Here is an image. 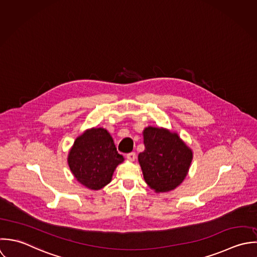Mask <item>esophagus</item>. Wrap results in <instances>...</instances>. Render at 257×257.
<instances>
[{"instance_id":"34e87169","label":"esophagus","mask_w":257,"mask_h":257,"mask_svg":"<svg viewBox=\"0 0 257 257\" xmlns=\"http://www.w3.org/2000/svg\"><path fill=\"white\" fill-rule=\"evenodd\" d=\"M126 159L128 160V161H131V162H134L135 160H136V153H130V154H127L126 155Z\"/></svg>"}]
</instances>
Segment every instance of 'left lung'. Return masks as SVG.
<instances>
[{
    "mask_svg": "<svg viewBox=\"0 0 257 257\" xmlns=\"http://www.w3.org/2000/svg\"><path fill=\"white\" fill-rule=\"evenodd\" d=\"M143 134L145 151L139 155V163L146 182L156 192L174 189L188 172L192 151L167 128L148 126Z\"/></svg>",
    "mask_w": 257,
    "mask_h": 257,
    "instance_id": "left-lung-1",
    "label": "left lung"
}]
</instances>
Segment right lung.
Segmentation results:
<instances>
[{
	"label": "right lung",
	"instance_id": "1",
	"mask_svg": "<svg viewBox=\"0 0 257 257\" xmlns=\"http://www.w3.org/2000/svg\"><path fill=\"white\" fill-rule=\"evenodd\" d=\"M123 162L116 152L109 133L102 127H92L78 137L68 156L70 170L76 179L92 190L110 182L115 168Z\"/></svg>",
	"mask_w": 257,
	"mask_h": 257
}]
</instances>
